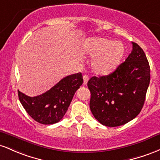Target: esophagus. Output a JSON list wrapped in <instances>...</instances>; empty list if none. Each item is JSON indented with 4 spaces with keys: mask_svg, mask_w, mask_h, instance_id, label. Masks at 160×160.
I'll list each match as a JSON object with an SVG mask.
<instances>
[{
    "mask_svg": "<svg viewBox=\"0 0 160 160\" xmlns=\"http://www.w3.org/2000/svg\"><path fill=\"white\" fill-rule=\"evenodd\" d=\"M83 79H84V85H87L88 82L89 80V76L88 75H85L83 76Z\"/></svg>",
    "mask_w": 160,
    "mask_h": 160,
    "instance_id": "1",
    "label": "esophagus"
}]
</instances>
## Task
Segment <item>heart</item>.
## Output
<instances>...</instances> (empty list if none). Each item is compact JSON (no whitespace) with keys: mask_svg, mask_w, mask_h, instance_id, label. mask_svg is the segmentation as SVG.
<instances>
[{"mask_svg":"<svg viewBox=\"0 0 160 160\" xmlns=\"http://www.w3.org/2000/svg\"><path fill=\"white\" fill-rule=\"evenodd\" d=\"M84 53L94 57L91 62L92 70L98 75H108L117 68L125 53L120 41L105 38H95L86 40L82 45Z\"/></svg>","mask_w":160,"mask_h":160,"instance_id":"obj_1","label":"heart"}]
</instances>
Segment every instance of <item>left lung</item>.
I'll list each match as a JSON object with an SVG mask.
<instances>
[{"instance_id":"8db88e82","label":"left lung","mask_w":160,"mask_h":160,"mask_svg":"<svg viewBox=\"0 0 160 160\" xmlns=\"http://www.w3.org/2000/svg\"><path fill=\"white\" fill-rule=\"evenodd\" d=\"M150 69L144 52L132 42V53L113 72L91 78L90 109L102 125L116 127L134 119L143 108Z\"/></svg>"}]
</instances>
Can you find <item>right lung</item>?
Here are the masks:
<instances>
[{
	"label": "right lung",
	"instance_id": "obj_1",
	"mask_svg": "<svg viewBox=\"0 0 160 160\" xmlns=\"http://www.w3.org/2000/svg\"><path fill=\"white\" fill-rule=\"evenodd\" d=\"M83 83L81 72L68 75L49 91L36 97H28L18 91L20 103L35 121L44 125L60 122L69 108L75 91Z\"/></svg>",
	"mask_w": 160,
	"mask_h": 160
}]
</instances>
